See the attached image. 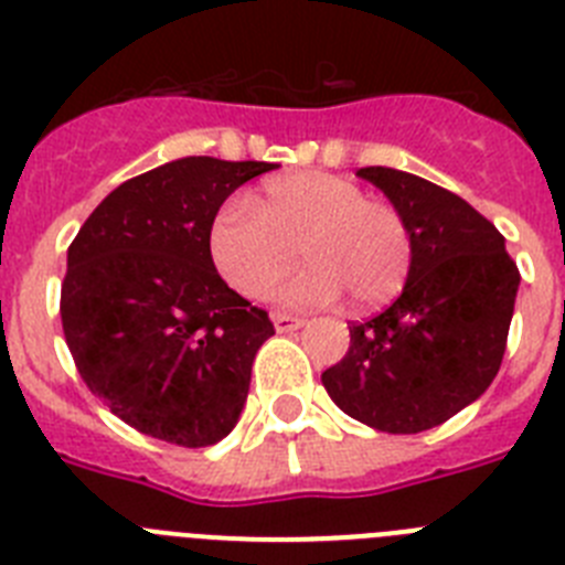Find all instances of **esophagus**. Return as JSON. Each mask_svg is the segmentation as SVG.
Listing matches in <instances>:
<instances>
[{
	"mask_svg": "<svg viewBox=\"0 0 565 565\" xmlns=\"http://www.w3.org/2000/svg\"><path fill=\"white\" fill-rule=\"evenodd\" d=\"M273 323L278 332H296L303 327V318L289 316V312H273Z\"/></svg>",
	"mask_w": 565,
	"mask_h": 565,
	"instance_id": "esophagus-1",
	"label": "esophagus"
}]
</instances>
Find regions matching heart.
<instances>
[{
	"label": "heart",
	"instance_id": "1",
	"mask_svg": "<svg viewBox=\"0 0 565 565\" xmlns=\"http://www.w3.org/2000/svg\"><path fill=\"white\" fill-rule=\"evenodd\" d=\"M298 249L310 267L281 292L296 307L330 303L341 289L358 310L384 307L406 287L415 262L406 215L332 173L269 181L258 210L233 199L210 227L215 269L244 298L267 296L296 267Z\"/></svg>",
	"mask_w": 565,
	"mask_h": 565
}]
</instances>
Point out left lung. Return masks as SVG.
Instances as JSON below:
<instances>
[{"instance_id": "1", "label": "left lung", "mask_w": 565, "mask_h": 565, "mask_svg": "<svg viewBox=\"0 0 565 565\" xmlns=\"http://www.w3.org/2000/svg\"><path fill=\"white\" fill-rule=\"evenodd\" d=\"M358 175L406 215L415 262L392 307L352 323L350 350L321 381L350 418L415 435L489 390L520 273L498 227L460 195L392 167H361Z\"/></svg>"}]
</instances>
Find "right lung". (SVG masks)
Instances as JSON below:
<instances>
[{
  "mask_svg": "<svg viewBox=\"0 0 565 565\" xmlns=\"http://www.w3.org/2000/svg\"><path fill=\"white\" fill-rule=\"evenodd\" d=\"M269 161L188 156L127 179L67 249L62 330L87 390L167 444L213 446L244 409L253 358L276 327L224 284L210 227Z\"/></svg>",
  "mask_w": 565,
  "mask_h": 565,
  "instance_id": "right-lung-1",
  "label": "right lung"
}]
</instances>
